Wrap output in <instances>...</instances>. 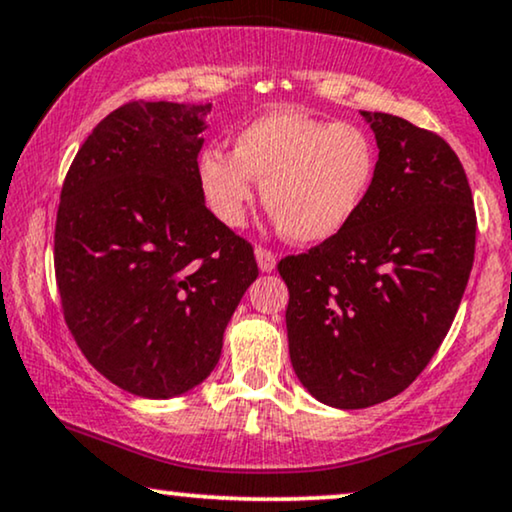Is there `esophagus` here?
I'll use <instances>...</instances> for the list:
<instances>
[{
    "instance_id": "obj_1",
    "label": "esophagus",
    "mask_w": 512,
    "mask_h": 512,
    "mask_svg": "<svg viewBox=\"0 0 512 512\" xmlns=\"http://www.w3.org/2000/svg\"><path fill=\"white\" fill-rule=\"evenodd\" d=\"M254 254H256V261H258V268H261V272H272V270H275V265H277V256L272 254L270 249H265V247H256V249H254Z\"/></svg>"
}]
</instances>
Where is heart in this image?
Returning a JSON list of instances; mask_svg holds the SVG:
<instances>
[{"label": "heart", "instance_id": "obj_1", "mask_svg": "<svg viewBox=\"0 0 512 512\" xmlns=\"http://www.w3.org/2000/svg\"><path fill=\"white\" fill-rule=\"evenodd\" d=\"M378 150L364 126L277 110L244 126L232 155L204 150L202 195L218 221L237 228L263 183V204L289 240L320 244L341 235L367 202Z\"/></svg>", "mask_w": 512, "mask_h": 512}]
</instances>
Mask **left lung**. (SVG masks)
<instances>
[{
	"mask_svg": "<svg viewBox=\"0 0 512 512\" xmlns=\"http://www.w3.org/2000/svg\"><path fill=\"white\" fill-rule=\"evenodd\" d=\"M378 169L341 235L277 263L289 287V357L298 381L336 409L400 395L454 322L475 258L466 171L433 131L364 112Z\"/></svg>",
	"mask_w": 512,
	"mask_h": 512,
	"instance_id": "left-lung-1",
	"label": "left lung"
}]
</instances>
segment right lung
I'll return each mask as SVG.
<instances>
[{
    "label": "right lung",
    "mask_w": 512,
    "mask_h": 512,
    "mask_svg": "<svg viewBox=\"0 0 512 512\" xmlns=\"http://www.w3.org/2000/svg\"><path fill=\"white\" fill-rule=\"evenodd\" d=\"M211 105L131 101L96 124L58 204L53 265L65 324L126 393L167 400L218 364L258 277L254 247L204 204L197 155Z\"/></svg>",
    "instance_id": "add662e5"
}]
</instances>
